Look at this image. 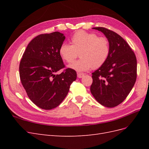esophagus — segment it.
<instances>
[{"mask_svg":"<svg viewBox=\"0 0 149 149\" xmlns=\"http://www.w3.org/2000/svg\"><path fill=\"white\" fill-rule=\"evenodd\" d=\"M77 76H78V77L79 78H83V76H84V74L81 73H77Z\"/></svg>","mask_w":149,"mask_h":149,"instance_id":"obj_1","label":"esophagus"}]
</instances>
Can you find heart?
Wrapping results in <instances>:
<instances>
[{"label": "heart", "mask_w": 149, "mask_h": 149, "mask_svg": "<svg viewBox=\"0 0 149 149\" xmlns=\"http://www.w3.org/2000/svg\"><path fill=\"white\" fill-rule=\"evenodd\" d=\"M71 45L63 43L59 49L61 59L71 63L79 53L80 59L69 66L79 72L89 69H97L105 64L111 53L109 40L106 37H98L94 33L79 30L71 38Z\"/></svg>", "instance_id": "obj_1"}]
</instances>
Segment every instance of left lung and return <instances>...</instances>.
Here are the masks:
<instances>
[{"instance_id": "left-lung-1", "label": "left lung", "mask_w": 149, "mask_h": 149, "mask_svg": "<svg viewBox=\"0 0 149 149\" xmlns=\"http://www.w3.org/2000/svg\"><path fill=\"white\" fill-rule=\"evenodd\" d=\"M109 40L111 53L105 64L92 73L91 93L96 100L107 107L123 102L131 91L137 78V60L124 39L114 31L94 27Z\"/></svg>"}]
</instances>
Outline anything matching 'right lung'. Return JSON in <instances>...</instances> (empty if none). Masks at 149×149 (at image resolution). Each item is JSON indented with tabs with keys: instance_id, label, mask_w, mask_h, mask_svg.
I'll list each match as a JSON object with an SVG mask.
<instances>
[{
	"instance_id": "1",
	"label": "right lung",
	"mask_w": 149,
	"mask_h": 149,
	"mask_svg": "<svg viewBox=\"0 0 149 149\" xmlns=\"http://www.w3.org/2000/svg\"><path fill=\"white\" fill-rule=\"evenodd\" d=\"M65 39L58 31L37 36L29 43L20 63L21 83L30 100L43 109L59 106L77 77L70 68L56 74L65 68L59 54Z\"/></svg>"
}]
</instances>
